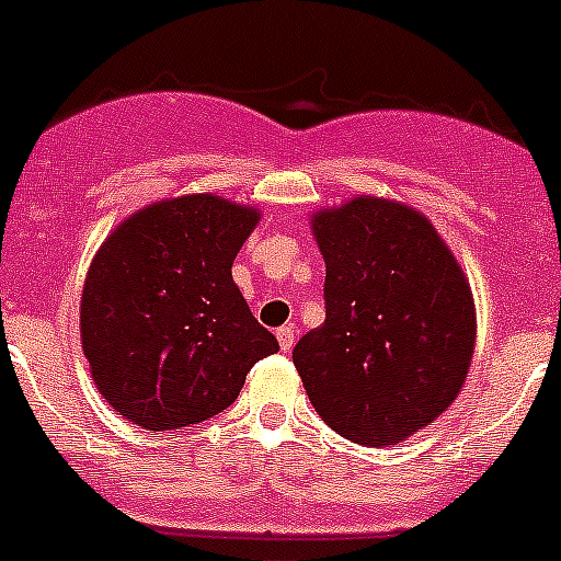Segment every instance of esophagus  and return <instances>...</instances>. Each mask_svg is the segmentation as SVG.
I'll return each instance as SVG.
<instances>
[{
  "instance_id": "esophagus-1",
  "label": "esophagus",
  "mask_w": 561,
  "mask_h": 561,
  "mask_svg": "<svg viewBox=\"0 0 561 561\" xmlns=\"http://www.w3.org/2000/svg\"><path fill=\"white\" fill-rule=\"evenodd\" d=\"M276 340H279L282 351L290 353L293 345H296V325H282V329H276Z\"/></svg>"
}]
</instances>
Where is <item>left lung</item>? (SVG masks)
Wrapping results in <instances>:
<instances>
[{
    "instance_id": "left-lung-1",
    "label": "left lung",
    "mask_w": 561,
    "mask_h": 561,
    "mask_svg": "<svg viewBox=\"0 0 561 561\" xmlns=\"http://www.w3.org/2000/svg\"><path fill=\"white\" fill-rule=\"evenodd\" d=\"M325 320L293 347L314 411L353 444L389 447L460 394L477 342L469 279L431 219L383 197L312 214Z\"/></svg>"
}]
</instances>
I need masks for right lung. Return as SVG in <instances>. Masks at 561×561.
<instances>
[{"mask_svg":"<svg viewBox=\"0 0 561 561\" xmlns=\"http://www.w3.org/2000/svg\"><path fill=\"white\" fill-rule=\"evenodd\" d=\"M260 210L183 194L130 214L81 290V351L103 400L142 431H181L232 405L279 351L232 282Z\"/></svg>","mask_w":561,"mask_h":561,"instance_id":"obj_1","label":"right lung"}]
</instances>
